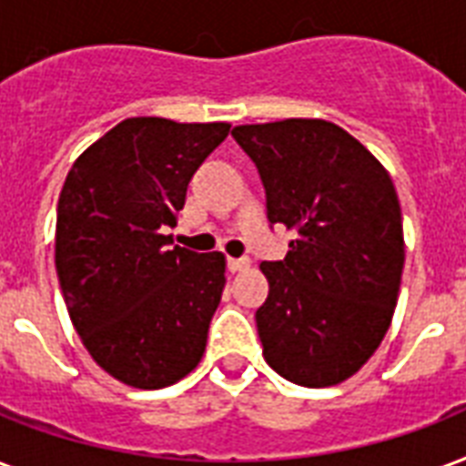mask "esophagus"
<instances>
[{
    "instance_id": "34e87169",
    "label": "esophagus",
    "mask_w": 466,
    "mask_h": 466,
    "mask_svg": "<svg viewBox=\"0 0 466 466\" xmlns=\"http://www.w3.org/2000/svg\"><path fill=\"white\" fill-rule=\"evenodd\" d=\"M227 266H229V271H244L248 268V258H227Z\"/></svg>"
}]
</instances>
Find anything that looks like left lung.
<instances>
[{
    "mask_svg": "<svg viewBox=\"0 0 466 466\" xmlns=\"http://www.w3.org/2000/svg\"><path fill=\"white\" fill-rule=\"evenodd\" d=\"M257 163L271 225L296 232L283 261H264L257 310L264 360L283 379L322 389L379 350L406 261L393 180L371 151L325 119L234 127Z\"/></svg>",
    "mask_w": 466,
    "mask_h": 466,
    "instance_id": "left-lung-1",
    "label": "left lung"
}]
</instances>
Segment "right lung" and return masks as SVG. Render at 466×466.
<instances>
[{
	"label": "right lung",
	"mask_w": 466,
	"mask_h": 466,
	"mask_svg": "<svg viewBox=\"0 0 466 466\" xmlns=\"http://www.w3.org/2000/svg\"><path fill=\"white\" fill-rule=\"evenodd\" d=\"M227 122L131 116L77 156L58 198L56 271L90 357L134 389L200 364L225 290V254L170 247L190 177Z\"/></svg>",
	"instance_id": "1"
}]
</instances>
